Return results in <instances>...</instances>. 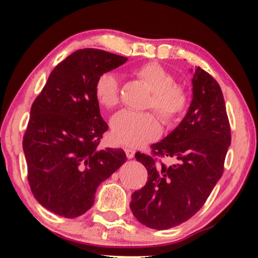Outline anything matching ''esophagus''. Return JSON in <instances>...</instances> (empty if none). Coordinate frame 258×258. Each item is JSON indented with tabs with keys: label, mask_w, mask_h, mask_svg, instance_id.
Wrapping results in <instances>:
<instances>
[{
	"label": "esophagus",
	"mask_w": 258,
	"mask_h": 258,
	"mask_svg": "<svg viewBox=\"0 0 258 258\" xmlns=\"http://www.w3.org/2000/svg\"><path fill=\"white\" fill-rule=\"evenodd\" d=\"M126 151H128V153H129V151H133V147H128V149H126Z\"/></svg>",
	"instance_id": "esophagus-1"
}]
</instances>
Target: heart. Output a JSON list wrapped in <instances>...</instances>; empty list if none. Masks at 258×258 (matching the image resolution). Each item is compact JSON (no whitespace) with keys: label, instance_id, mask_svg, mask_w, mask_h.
Segmentation results:
<instances>
[{"label":"heart","instance_id":"obj_1","mask_svg":"<svg viewBox=\"0 0 258 258\" xmlns=\"http://www.w3.org/2000/svg\"><path fill=\"white\" fill-rule=\"evenodd\" d=\"M158 105H161V107H169V108H170L171 103H170V102H158ZM122 126H123L122 123H119V122L117 123V124L114 125V129H112V134H114L116 137H119L122 135V133H123Z\"/></svg>","mask_w":258,"mask_h":258}]
</instances>
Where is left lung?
<instances>
[{
  "instance_id": "left-lung-1",
  "label": "left lung",
  "mask_w": 258,
  "mask_h": 258,
  "mask_svg": "<svg viewBox=\"0 0 258 258\" xmlns=\"http://www.w3.org/2000/svg\"><path fill=\"white\" fill-rule=\"evenodd\" d=\"M126 57L80 49L55 67L31 105L23 137L28 182L37 202L75 218L93 207L98 185L126 160L122 149H101L108 130L97 100L100 77Z\"/></svg>"
}]
</instances>
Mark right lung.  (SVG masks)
I'll use <instances>...</instances> for the list:
<instances>
[{"instance_id": "1", "label": "right lung", "mask_w": 258, "mask_h": 258, "mask_svg": "<svg viewBox=\"0 0 258 258\" xmlns=\"http://www.w3.org/2000/svg\"><path fill=\"white\" fill-rule=\"evenodd\" d=\"M192 98L179 124L142 155L148 181L132 195L130 209L148 228L164 230L199 211L223 174L230 125L218 83L197 67L190 69Z\"/></svg>"}]
</instances>
